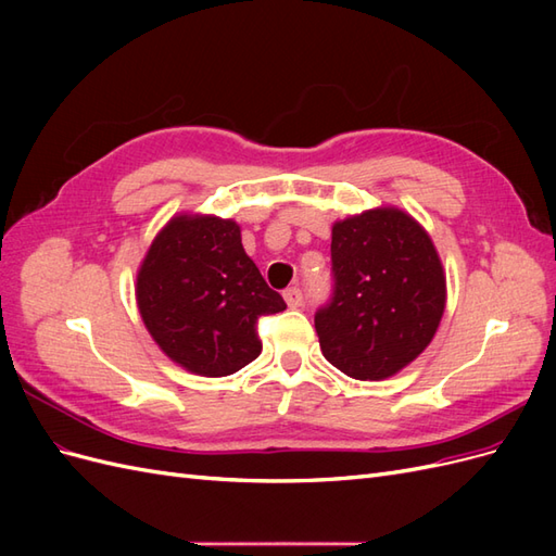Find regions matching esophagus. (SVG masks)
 Segmentation results:
<instances>
[{
  "label": "esophagus",
  "instance_id": "obj_1",
  "mask_svg": "<svg viewBox=\"0 0 556 556\" xmlns=\"http://www.w3.org/2000/svg\"><path fill=\"white\" fill-rule=\"evenodd\" d=\"M285 301H288L290 308H299L301 304H304V292H301L299 285H294V288L285 290Z\"/></svg>",
  "mask_w": 556,
  "mask_h": 556
}]
</instances>
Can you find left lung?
<instances>
[{"mask_svg":"<svg viewBox=\"0 0 556 556\" xmlns=\"http://www.w3.org/2000/svg\"><path fill=\"white\" fill-rule=\"evenodd\" d=\"M331 276L315 331L339 371L390 378L431 343L445 311V276L429 233L410 215L376 208L336 223Z\"/></svg>","mask_w":556,"mask_h":556,"instance_id":"8db88e82","label":"left lung"}]
</instances>
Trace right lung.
<instances>
[{"label": "right lung", "instance_id": "right-lung-1", "mask_svg": "<svg viewBox=\"0 0 556 556\" xmlns=\"http://www.w3.org/2000/svg\"><path fill=\"white\" fill-rule=\"evenodd\" d=\"M137 301L164 355L208 378L257 359L260 317L288 308L245 255L239 225L211 215H178L157 233Z\"/></svg>", "mask_w": 556, "mask_h": 556}]
</instances>
